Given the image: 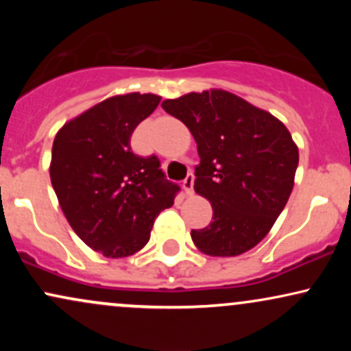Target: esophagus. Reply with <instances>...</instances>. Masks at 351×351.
Masks as SVG:
<instances>
[{
  "label": "esophagus",
  "mask_w": 351,
  "mask_h": 351,
  "mask_svg": "<svg viewBox=\"0 0 351 351\" xmlns=\"http://www.w3.org/2000/svg\"><path fill=\"white\" fill-rule=\"evenodd\" d=\"M193 184H195V175H193V173H189V175L183 181V189L188 196L193 195Z\"/></svg>",
  "instance_id": "obj_1"
}]
</instances>
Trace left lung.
Wrapping results in <instances>:
<instances>
[{"instance_id":"1","label":"left lung","mask_w":351,"mask_h":351,"mask_svg":"<svg viewBox=\"0 0 351 351\" xmlns=\"http://www.w3.org/2000/svg\"><path fill=\"white\" fill-rule=\"evenodd\" d=\"M195 136L199 165L195 191L213 206V221L193 229L201 252L232 257L267 236L293 188L299 148L272 114L231 92L211 88L162 102Z\"/></svg>"}]
</instances>
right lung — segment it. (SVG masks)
Segmentation results:
<instances>
[{
  "label": "right lung",
  "mask_w": 351,
  "mask_h": 351,
  "mask_svg": "<svg viewBox=\"0 0 351 351\" xmlns=\"http://www.w3.org/2000/svg\"><path fill=\"white\" fill-rule=\"evenodd\" d=\"M160 100L138 92L102 100L69 120L52 143L49 175L64 216L88 247L112 259L138 252L180 191L155 155L130 148L136 125Z\"/></svg>",
  "instance_id": "add662e5"
}]
</instances>
